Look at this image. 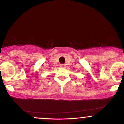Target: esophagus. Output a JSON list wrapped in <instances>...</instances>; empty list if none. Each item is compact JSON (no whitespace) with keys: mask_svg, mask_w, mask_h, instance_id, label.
<instances>
[{"mask_svg":"<svg viewBox=\"0 0 124 124\" xmlns=\"http://www.w3.org/2000/svg\"><path fill=\"white\" fill-rule=\"evenodd\" d=\"M60 67H61V68H65V67H66V65H64V64H61Z\"/></svg>","mask_w":124,"mask_h":124,"instance_id":"34e87169","label":"esophagus"}]
</instances>
